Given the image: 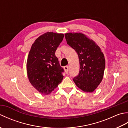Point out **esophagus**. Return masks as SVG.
<instances>
[{
  "label": "esophagus",
  "mask_w": 128,
  "mask_h": 128,
  "mask_svg": "<svg viewBox=\"0 0 128 128\" xmlns=\"http://www.w3.org/2000/svg\"><path fill=\"white\" fill-rule=\"evenodd\" d=\"M64 69L65 70V72H66V74H68L69 72V70H68V66H66L64 67Z\"/></svg>",
  "instance_id": "esophagus-1"
}]
</instances>
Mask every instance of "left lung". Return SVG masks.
<instances>
[{
	"mask_svg": "<svg viewBox=\"0 0 128 128\" xmlns=\"http://www.w3.org/2000/svg\"><path fill=\"white\" fill-rule=\"evenodd\" d=\"M67 43L76 52L79 74L74 78L75 85L84 92H92L103 79L106 60L100 47L82 33L65 34Z\"/></svg>",
	"mask_w": 128,
	"mask_h": 128,
	"instance_id": "1",
	"label": "left lung"
}]
</instances>
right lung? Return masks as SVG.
<instances>
[{"instance_id":"add662e5","label":"right lung","mask_w":128,"mask_h":128,"mask_svg":"<svg viewBox=\"0 0 128 128\" xmlns=\"http://www.w3.org/2000/svg\"><path fill=\"white\" fill-rule=\"evenodd\" d=\"M64 34L48 32L32 44L27 60V73L31 85L43 94H48L63 79V69L55 52L63 40Z\"/></svg>"}]
</instances>
